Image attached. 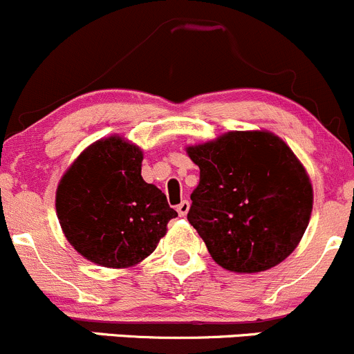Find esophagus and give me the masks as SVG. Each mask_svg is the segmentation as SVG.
<instances>
[{"label": "esophagus", "instance_id": "esophagus-1", "mask_svg": "<svg viewBox=\"0 0 354 354\" xmlns=\"http://www.w3.org/2000/svg\"><path fill=\"white\" fill-rule=\"evenodd\" d=\"M189 206H191V205H189V201H185V199H184V201L178 203V205H177V213H178V215H180V216L187 215Z\"/></svg>", "mask_w": 354, "mask_h": 354}]
</instances>
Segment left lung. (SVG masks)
<instances>
[{"mask_svg":"<svg viewBox=\"0 0 354 354\" xmlns=\"http://www.w3.org/2000/svg\"><path fill=\"white\" fill-rule=\"evenodd\" d=\"M185 151L199 167L187 220L220 267L257 274L296 250L310 222L313 187L279 136L230 131Z\"/></svg>","mask_w":354,"mask_h":354,"instance_id":"8db88e82","label":"left lung"}]
</instances>
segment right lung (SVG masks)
I'll list each match as a JSON object with an SVG mask.
<instances>
[{
    "mask_svg": "<svg viewBox=\"0 0 354 354\" xmlns=\"http://www.w3.org/2000/svg\"><path fill=\"white\" fill-rule=\"evenodd\" d=\"M142 149L124 136L87 146L59 178L57 215L66 241L106 268L141 263L176 218L167 196L141 176Z\"/></svg>",
    "mask_w": 354,
    "mask_h": 354,
    "instance_id": "obj_1",
    "label": "right lung"
}]
</instances>
